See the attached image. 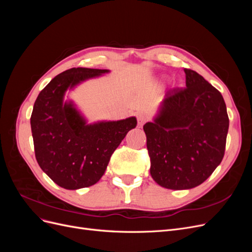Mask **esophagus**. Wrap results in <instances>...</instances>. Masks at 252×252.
Masks as SVG:
<instances>
[{
    "label": "esophagus",
    "instance_id": "1",
    "mask_svg": "<svg viewBox=\"0 0 252 252\" xmlns=\"http://www.w3.org/2000/svg\"><path fill=\"white\" fill-rule=\"evenodd\" d=\"M147 121V116L145 113L141 112L138 114V126L139 127H142L145 123H146Z\"/></svg>",
    "mask_w": 252,
    "mask_h": 252
}]
</instances>
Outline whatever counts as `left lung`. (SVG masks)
<instances>
[{
	"mask_svg": "<svg viewBox=\"0 0 252 252\" xmlns=\"http://www.w3.org/2000/svg\"><path fill=\"white\" fill-rule=\"evenodd\" d=\"M186 88L167 91L147 138L150 174L167 189L201 185L220 164L229 127L220 91L197 72L184 69Z\"/></svg>",
	"mask_w": 252,
	"mask_h": 252,
	"instance_id": "8db88e82",
	"label": "left lung"
}]
</instances>
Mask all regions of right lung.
I'll return each mask as SVG.
<instances>
[{
  "mask_svg": "<svg viewBox=\"0 0 252 252\" xmlns=\"http://www.w3.org/2000/svg\"><path fill=\"white\" fill-rule=\"evenodd\" d=\"M108 72L71 68L53 78L34 102L30 125L35 158L41 169L65 189L89 187L100 181L113 151L136 126L135 117L88 124L73 101H64L67 90Z\"/></svg>",
  "mask_w": 252,
  "mask_h": 252,
  "instance_id": "right-lung-1",
  "label": "right lung"
}]
</instances>
